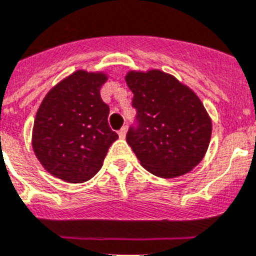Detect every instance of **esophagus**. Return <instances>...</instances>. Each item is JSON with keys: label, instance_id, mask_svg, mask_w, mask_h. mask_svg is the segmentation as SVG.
<instances>
[{"label": "esophagus", "instance_id": "34e87169", "mask_svg": "<svg viewBox=\"0 0 256 256\" xmlns=\"http://www.w3.org/2000/svg\"><path fill=\"white\" fill-rule=\"evenodd\" d=\"M126 126H123V128L119 130V137L120 138H126Z\"/></svg>", "mask_w": 256, "mask_h": 256}]
</instances>
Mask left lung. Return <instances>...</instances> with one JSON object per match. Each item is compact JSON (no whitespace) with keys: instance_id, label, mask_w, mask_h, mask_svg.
<instances>
[{"instance_id":"left-lung-1","label":"left lung","mask_w":256,"mask_h":256,"mask_svg":"<svg viewBox=\"0 0 256 256\" xmlns=\"http://www.w3.org/2000/svg\"><path fill=\"white\" fill-rule=\"evenodd\" d=\"M138 126L130 128V144L141 166L160 178H176L198 166L208 150L212 120L188 86L158 69L130 70Z\"/></svg>"}]
</instances>
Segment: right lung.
<instances>
[{
	"label": "right lung",
	"instance_id": "1",
	"mask_svg": "<svg viewBox=\"0 0 256 256\" xmlns=\"http://www.w3.org/2000/svg\"><path fill=\"white\" fill-rule=\"evenodd\" d=\"M104 72L78 69L50 88L32 128V149L46 170L68 183H84L102 168L118 134L100 98Z\"/></svg>",
	"mask_w": 256,
	"mask_h": 256
}]
</instances>
